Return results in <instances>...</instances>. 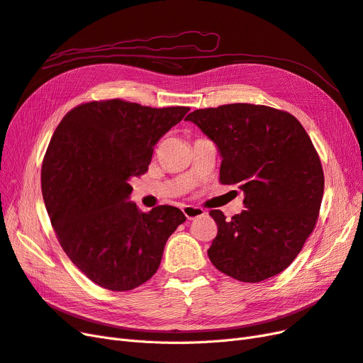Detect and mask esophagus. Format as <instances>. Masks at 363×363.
<instances>
[{
	"instance_id": "1",
	"label": "esophagus",
	"mask_w": 363,
	"mask_h": 363,
	"mask_svg": "<svg viewBox=\"0 0 363 363\" xmlns=\"http://www.w3.org/2000/svg\"><path fill=\"white\" fill-rule=\"evenodd\" d=\"M182 211L188 219H195V218H199L206 213L201 207H196V206H183Z\"/></svg>"
}]
</instances>
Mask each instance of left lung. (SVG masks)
I'll list each match as a JSON object with an SVG mask.
<instances>
[{
  "instance_id": "obj_1",
  "label": "left lung",
  "mask_w": 363,
  "mask_h": 363,
  "mask_svg": "<svg viewBox=\"0 0 363 363\" xmlns=\"http://www.w3.org/2000/svg\"><path fill=\"white\" fill-rule=\"evenodd\" d=\"M223 157L219 182L244 192L245 211H211L218 235L208 259L239 281L286 269L313 232L324 194L320 157L298 119L247 103L199 108L186 116Z\"/></svg>"
}]
</instances>
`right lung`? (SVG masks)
Segmentation results:
<instances>
[{
    "instance_id": "1",
    "label": "right lung",
    "mask_w": 363,
    "mask_h": 363,
    "mask_svg": "<svg viewBox=\"0 0 363 363\" xmlns=\"http://www.w3.org/2000/svg\"><path fill=\"white\" fill-rule=\"evenodd\" d=\"M189 107L92 101L65 115L42 163V195L59 242L87 279L131 291L157 271L186 216L177 207L140 212L130 179L148 171L159 139Z\"/></svg>"
}]
</instances>
